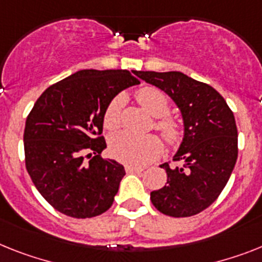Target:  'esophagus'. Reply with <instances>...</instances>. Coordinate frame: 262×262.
Instances as JSON below:
<instances>
[{
    "mask_svg": "<svg viewBox=\"0 0 262 262\" xmlns=\"http://www.w3.org/2000/svg\"><path fill=\"white\" fill-rule=\"evenodd\" d=\"M125 170L127 173H140L144 170V168H140V166H130V165H126L125 166Z\"/></svg>",
    "mask_w": 262,
    "mask_h": 262,
    "instance_id": "1",
    "label": "esophagus"
}]
</instances>
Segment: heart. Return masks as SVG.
I'll list each match as a JSON object with an SVG mask.
<instances>
[{"instance_id":"heart-1","label":"heart","mask_w":262,"mask_h":262,"mask_svg":"<svg viewBox=\"0 0 262 262\" xmlns=\"http://www.w3.org/2000/svg\"><path fill=\"white\" fill-rule=\"evenodd\" d=\"M136 98L145 111L157 117L155 126L161 132L162 137L169 144H177L182 138L184 130L179 121L166 116L170 111L168 96L153 86H145L136 92ZM124 98L118 96L111 101L104 113V125L109 130H116L121 124V111ZM162 150L161 140L155 135L136 136L132 133H120L111 141V151L116 160L130 166H144L153 161Z\"/></svg>"}]
</instances>
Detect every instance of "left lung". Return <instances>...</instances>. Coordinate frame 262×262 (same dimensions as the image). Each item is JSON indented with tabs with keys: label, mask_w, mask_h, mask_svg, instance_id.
<instances>
[{
	"label": "left lung",
	"mask_w": 262,
	"mask_h": 262,
	"mask_svg": "<svg viewBox=\"0 0 262 262\" xmlns=\"http://www.w3.org/2000/svg\"><path fill=\"white\" fill-rule=\"evenodd\" d=\"M145 82L164 90L179 106L184 138L173 157L161 165L168 181L150 193L156 209L170 217H190L216 201L236 165L237 126L233 112L210 85L181 72H137Z\"/></svg>",
	"instance_id": "8db88e82"
}]
</instances>
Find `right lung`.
<instances>
[{
	"mask_svg": "<svg viewBox=\"0 0 262 262\" xmlns=\"http://www.w3.org/2000/svg\"><path fill=\"white\" fill-rule=\"evenodd\" d=\"M137 83L127 70L85 69L49 86L36 101L24 132L26 170L56 210L90 219L112 206L125 169L100 156L106 148L104 113L121 90Z\"/></svg>",
	"mask_w": 262,
	"mask_h": 262,
	"instance_id": "obj_1",
	"label": "right lung"
}]
</instances>
